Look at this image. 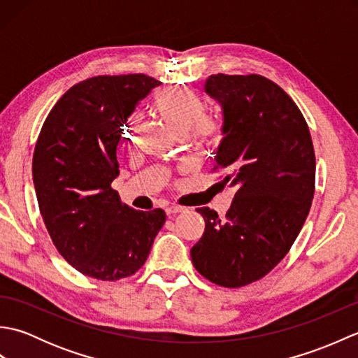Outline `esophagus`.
Masks as SVG:
<instances>
[{"label":"esophagus","mask_w":358,"mask_h":358,"mask_svg":"<svg viewBox=\"0 0 358 358\" xmlns=\"http://www.w3.org/2000/svg\"><path fill=\"white\" fill-rule=\"evenodd\" d=\"M186 210V208L178 206V204H171V206L166 208V214L167 215H173V214H180V212Z\"/></svg>","instance_id":"esophagus-1"}]
</instances>
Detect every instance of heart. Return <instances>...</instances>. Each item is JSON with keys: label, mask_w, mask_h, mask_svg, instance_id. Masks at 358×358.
<instances>
[{"label": "heart", "mask_w": 358, "mask_h": 358, "mask_svg": "<svg viewBox=\"0 0 358 358\" xmlns=\"http://www.w3.org/2000/svg\"><path fill=\"white\" fill-rule=\"evenodd\" d=\"M154 106L162 117L178 135L189 132L192 141L199 146H210L222 134V124L215 118L203 117L204 104L201 98L189 89L171 87L158 90ZM136 117L132 118L131 129L124 135L126 141H132V131Z\"/></svg>", "instance_id": "heart-1"}]
</instances>
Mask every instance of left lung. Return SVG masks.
Here are the masks:
<instances>
[{
	"label": "left lung",
	"mask_w": 358,
	"mask_h": 358,
	"mask_svg": "<svg viewBox=\"0 0 358 358\" xmlns=\"http://www.w3.org/2000/svg\"><path fill=\"white\" fill-rule=\"evenodd\" d=\"M204 92L223 110L215 169L237 186L231 209L218 218L199 208L204 234L191 249L203 277L224 287L260 280L283 260L309 214L315 154L300 109L262 75L217 73Z\"/></svg>",
	"instance_id": "1"
}]
</instances>
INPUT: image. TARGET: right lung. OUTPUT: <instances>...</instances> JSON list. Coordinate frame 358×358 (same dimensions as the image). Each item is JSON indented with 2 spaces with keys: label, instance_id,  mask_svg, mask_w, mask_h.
Listing matches in <instances>:
<instances>
[{
  "label": "right lung",
  "instance_id": "obj_1",
  "mask_svg": "<svg viewBox=\"0 0 358 358\" xmlns=\"http://www.w3.org/2000/svg\"><path fill=\"white\" fill-rule=\"evenodd\" d=\"M157 86L143 73L87 78L59 98L38 136L32 175L41 217L58 252L87 277L132 275L166 222L163 209L135 210L110 186L123 126Z\"/></svg>",
  "mask_w": 358,
  "mask_h": 358
}]
</instances>
